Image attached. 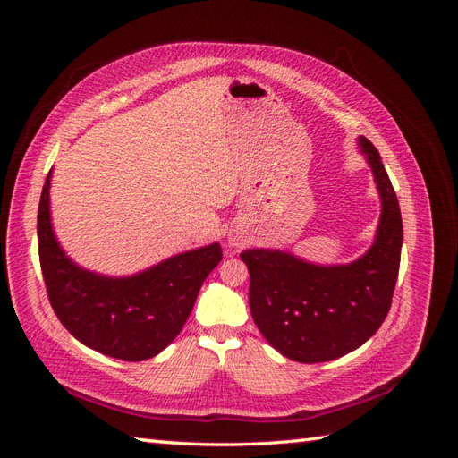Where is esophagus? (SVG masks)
Here are the masks:
<instances>
[{
    "mask_svg": "<svg viewBox=\"0 0 458 458\" xmlns=\"http://www.w3.org/2000/svg\"><path fill=\"white\" fill-rule=\"evenodd\" d=\"M237 244H239V242H237V241H234V246H237Z\"/></svg>",
    "mask_w": 458,
    "mask_h": 458,
    "instance_id": "1",
    "label": "esophagus"
}]
</instances>
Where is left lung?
Returning a JSON list of instances; mask_svg holds the SVG:
<instances>
[{
	"label": "left lung",
	"mask_w": 458,
	"mask_h": 458,
	"mask_svg": "<svg viewBox=\"0 0 458 458\" xmlns=\"http://www.w3.org/2000/svg\"><path fill=\"white\" fill-rule=\"evenodd\" d=\"M382 202L377 237L345 266H317L283 250L241 254L250 273L248 301L256 327L276 352L298 363H325L363 345L390 311L403 224L378 150L359 137Z\"/></svg>",
	"instance_id": "obj_1"
}]
</instances>
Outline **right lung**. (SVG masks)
I'll return each mask as SVG.
<instances>
[{
  "instance_id": "1",
  "label": "right lung",
  "mask_w": 458,
  "mask_h": 458,
  "mask_svg": "<svg viewBox=\"0 0 458 458\" xmlns=\"http://www.w3.org/2000/svg\"><path fill=\"white\" fill-rule=\"evenodd\" d=\"M51 172L38 208V248L47 296L63 327L88 348L122 361L158 355L182 332L206 276L221 261L217 242L172 256L131 276L88 271L64 254L49 214Z\"/></svg>"
}]
</instances>
